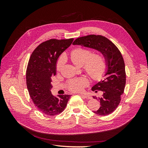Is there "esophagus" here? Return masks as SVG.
<instances>
[{"instance_id": "esophagus-1", "label": "esophagus", "mask_w": 148, "mask_h": 148, "mask_svg": "<svg viewBox=\"0 0 148 148\" xmlns=\"http://www.w3.org/2000/svg\"><path fill=\"white\" fill-rule=\"evenodd\" d=\"M81 96H82L83 97L86 98V99H91V96H89V95H84V94H82V95H81Z\"/></svg>"}]
</instances>
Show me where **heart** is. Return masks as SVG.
<instances>
[{"instance_id":"heart-1","label":"heart","mask_w":148,"mask_h":148,"mask_svg":"<svg viewBox=\"0 0 148 148\" xmlns=\"http://www.w3.org/2000/svg\"><path fill=\"white\" fill-rule=\"evenodd\" d=\"M70 59L78 66H83L84 71L95 80H100L107 70V62L104 56L100 52L93 53L85 48H76L70 52ZM64 57L62 56L58 59L56 69L59 71L64 63ZM88 84L85 77L71 79L68 83V88L71 91L81 92Z\"/></svg>"}]
</instances>
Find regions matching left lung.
<instances>
[{
	"mask_svg": "<svg viewBox=\"0 0 148 148\" xmlns=\"http://www.w3.org/2000/svg\"><path fill=\"white\" fill-rule=\"evenodd\" d=\"M73 45H81L101 52L104 56L107 69L104 78L92 88L97 92L101 91L102 95L92 96L100 101L99 109L93 112L99 115L110 114L117 109L121 101L126 84V73L122 53L109 39L101 35L90 34L75 40Z\"/></svg>",
	"mask_w": 148,
	"mask_h": 148,
	"instance_id": "left-lung-1",
	"label": "left lung"
}]
</instances>
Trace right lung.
<instances>
[{"label": "right lung", "mask_w": 148, "mask_h": 148, "mask_svg": "<svg viewBox=\"0 0 148 148\" xmlns=\"http://www.w3.org/2000/svg\"><path fill=\"white\" fill-rule=\"evenodd\" d=\"M73 41L51 39L43 42L31 53L26 69V85L34 104L42 114L54 116L60 114L66 106L71 95L53 96L51 77L56 74L58 58Z\"/></svg>", "instance_id": "1"}]
</instances>
